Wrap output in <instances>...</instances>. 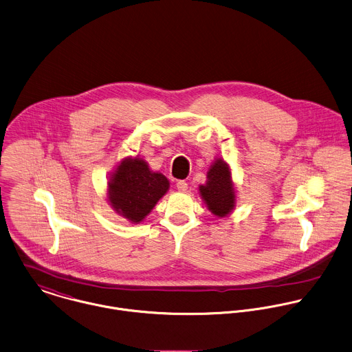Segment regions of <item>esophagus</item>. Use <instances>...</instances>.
I'll use <instances>...</instances> for the list:
<instances>
[{"label": "esophagus", "instance_id": "1", "mask_svg": "<svg viewBox=\"0 0 352 352\" xmlns=\"http://www.w3.org/2000/svg\"><path fill=\"white\" fill-rule=\"evenodd\" d=\"M177 189H178L179 192H186V190H188V184H186L185 181H178V182H177Z\"/></svg>", "mask_w": 352, "mask_h": 352}]
</instances>
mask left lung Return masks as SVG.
Here are the masks:
<instances>
[{"label":"left lung","mask_w":352,"mask_h":352,"mask_svg":"<svg viewBox=\"0 0 352 352\" xmlns=\"http://www.w3.org/2000/svg\"><path fill=\"white\" fill-rule=\"evenodd\" d=\"M199 193L211 211L218 218H225L236 208L237 195L232 178V168L222 157H217L207 171L206 184L199 186Z\"/></svg>","instance_id":"1"}]
</instances>
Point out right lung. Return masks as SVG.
Here are the masks:
<instances>
[{
    "label": "right lung",
    "mask_w": 352,
    "mask_h": 352,
    "mask_svg": "<svg viewBox=\"0 0 352 352\" xmlns=\"http://www.w3.org/2000/svg\"><path fill=\"white\" fill-rule=\"evenodd\" d=\"M170 181L140 156L123 157L109 174L107 201L131 223H141L167 193Z\"/></svg>",
    "instance_id": "add662e5"
}]
</instances>
